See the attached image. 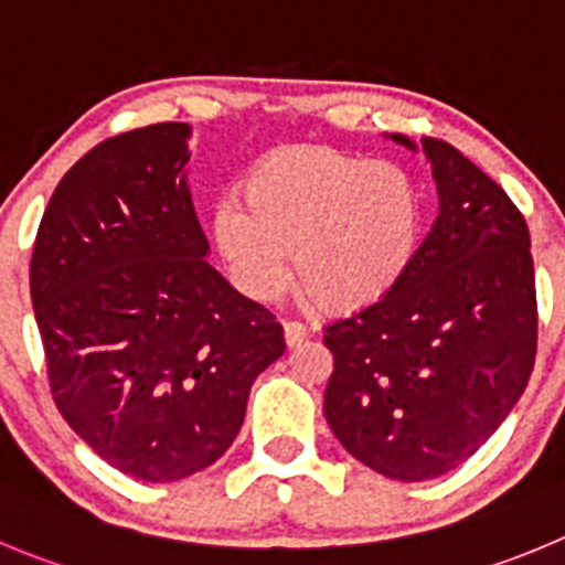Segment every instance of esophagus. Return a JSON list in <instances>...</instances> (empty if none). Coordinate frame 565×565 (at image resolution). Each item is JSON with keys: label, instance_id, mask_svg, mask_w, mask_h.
Wrapping results in <instances>:
<instances>
[{"label": "esophagus", "instance_id": "1", "mask_svg": "<svg viewBox=\"0 0 565 565\" xmlns=\"http://www.w3.org/2000/svg\"><path fill=\"white\" fill-rule=\"evenodd\" d=\"M282 330H286V343L288 347H299V343L302 341H308V335H310V330L308 327L302 324V321H286V324H282Z\"/></svg>", "mask_w": 565, "mask_h": 565}]
</instances>
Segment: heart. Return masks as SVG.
<instances>
[{"label":"heart","mask_w":565,"mask_h":565,"mask_svg":"<svg viewBox=\"0 0 565 565\" xmlns=\"http://www.w3.org/2000/svg\"><path fill=\"white\" fill-rule=\"evenodd\" d=\"M422 241V193L402 166L330 147L268 154L241 182V202L211 213V244L252 299L279 297L297 268L299 288L324 310L383 302Z\"/></svg>","instance_id":"obj_1"}]
</instances>
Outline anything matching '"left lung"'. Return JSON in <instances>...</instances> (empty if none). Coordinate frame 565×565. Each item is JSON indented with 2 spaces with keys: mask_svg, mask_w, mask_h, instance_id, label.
<instances>
[{
  "mask_svg": "<svg viewBox=\"0 0 565 565\" xmlns=\"http://www.w3.org/2000/svg\"><path fill=\"white\" fill-rule=\"evenodd\" d=\"M424 152L440 213L411 271L324 327L327 424L352 458L402 482L466 463L524 394L539 349L527 222L452 143L424 138Z\"/></svg>",
  "mask_w": 565,
  "mask_h": 565,
  "instance_id": "1",
  "label": "left lung"
}]
</instances>
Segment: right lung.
Segmentation results:
<instances>
[{
    "label": "right lung",
    "instance_id": "1",
    "mask_svg": "<svg viewBox=\"0 0 565 565\" xmlns=\"http://www.w3.org/2000/svg\"><path fill=\"white\" fill-rule=\"evenodd\" d=\"M188 125L96 143L57 182L30 260L52 399L113 469L174 482L216 463L286 352L271 310L205 260Z\"/></svg>",
    "mask_w": 565,
    "mask_h": 565
}]
</instances>
